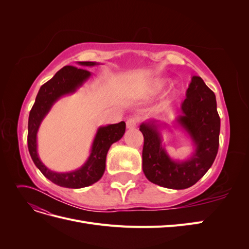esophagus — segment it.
<instances>
[{"label": "esophagus", "mask_w": 249, "mask_h": 249, "mask_svg": "<svg viewBox=\"0 0 249 249\" xmlns=\"http://www.w3.org/2000/svg\"><path fill=\"white\" fill-rule=\"evenodd\" d=\"M125 124H126V129H134V127H136V125H137V119L134 117L127 118L125 122Z\"/></svg>", "instance_id": "34e87169"}]
</instances>
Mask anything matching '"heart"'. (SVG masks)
Segmentation results:
<instances>
[{
  "label": "heart",
  "mask_w": 249,
  "mask_h": 249,
  "mask_svg": "<svg viewBox=\"0 0 249 249\" xmlns=\"http://www.w3.org/2000/svg\"><path fill=\"white\" fill-rule=\"evenodd\" d=\"M166 83H167L166 81H155L154 83H152V85H150V90H152V92H154V93L159 92L160 90L165 85H166ZM180 92H182V88H180L179 86H176L172 90V94L175 96L179 95Z\"/></svg>",
  "instance_id": "1"
}]
</instances>
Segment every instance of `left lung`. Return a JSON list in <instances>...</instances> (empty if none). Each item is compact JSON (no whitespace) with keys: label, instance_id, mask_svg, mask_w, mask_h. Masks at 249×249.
<instances>
[{"label":"left lung","instance_id":"left-lung-1","mask_svg":"<svg viewBox=\"0 0 249 249\" xmlns=\"http://www.w3.org/2000/svg\"><path fill=\"white\" fill-rule=\"evenodd\" d=\"M186 96L177 123L196 147L189 160L175 161L167 155L155 120L142 123L139 129L144 137L143 172L149 182L169 189H186L199 180L212 166L219 146L220 117L214 92L200 77L194 76Z\"/></svg>","mask_w":249,"mask_h":249}]
</instances>
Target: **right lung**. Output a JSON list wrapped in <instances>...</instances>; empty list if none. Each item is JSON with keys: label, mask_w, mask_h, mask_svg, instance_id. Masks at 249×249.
Instances as JSON below:
<instances>
[{"label": "right lung", "mask_w": 249, "mask_h": 249, "mask_svg": "<svg viewBox=\"0 0 249 249\" xmlns=\"http://www.w3.org/2000/svg\"><path fill=\"white\" fill-rule=\"evenodd\" d=\"M79 64L82 66H94L99 63L84 61L79 62ZM90 76H91V72L86 70L71 65L64 66L63 69L57 71L50 81L44 83L40 87L29 114L28 148L36 167L51 182L58 186L72 188V189H79V188L92 185L103 177L105 168H106L108 150L113 143L124 136L125 123L120 122L118 124L99 127L92 143L91 153L85 164L77 170L65 173L52 171L40 161L37 154V132H38L42 119L46 117L53 105L61 96L73 93Z\"/></svg>", "instance_id": "obj_1"}]
</instances>
